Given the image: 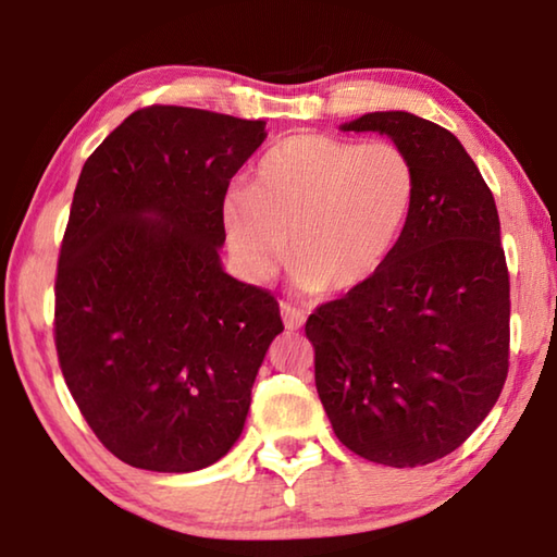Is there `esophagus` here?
<instances>
[{"label": "esophagus", "instance_id": "esophagus-1", "mask_svg": "<svg viewBox=\"0 0 557 557\" xmlns=\"http://www.w3.org/2000/svg\"><path fill=\"white\" fill-rule=\"evenodd\" d=\"M280 314H282V322H285L289 332H295V329L305 324V319H307L305 312H299V309L287 305V301H280Z\"/></svg>", "mask_w": 557, "mask_h": 557}]
</instances>
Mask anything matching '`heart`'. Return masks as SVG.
Here are the masks:
<instances>
[{
  "label": "heart",
  "instance_id": "1",
  "mask_svg": "<svg viewBox=\"0 0 557 557\" xmlns=\"http://www.w3.org/2000/svg\"><path fill=\"white\" fill-rule=\"evenodd\" d=\"M414 191L412 159L391 139L299 132L262 154L250 188L225 191V245L248 282H268L287 256L299 289L346 295L393 256Z\"/></svg>",
  "mask_w": 557,
  "mask_h": 557
}]
</instances>
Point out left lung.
Wrapping results in <instances>:
<instances>
[{"instance_id": "1", "label": "left lung", "mask_w": 557, "mask_h": 557, "mask_svg": "<svg viewBox=\"0 0 557 557\" xmlns=\"http://www.w3.org/2000/svg\"><path fill=\"white\" fill-rule=\"evenodd\" d=\"M342 129L388 135L418 191L379 275L309 314L317 393L358 457L430 465L482 425L506 383L511 282L494 194L435 122L395 110Z\"/></svg>"}]
</instances>
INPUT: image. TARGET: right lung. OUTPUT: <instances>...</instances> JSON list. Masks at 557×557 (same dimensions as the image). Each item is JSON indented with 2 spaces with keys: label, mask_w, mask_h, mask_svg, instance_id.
<instances>
[{
  "label": "right lung",
  "mask_w": 557,
  "mask_h": 557,
  "mask_svg": "<svg viewBox=\"0 0 557 557\" xmlns=\"http://www.w3.org/2000/svg\"><path fill=\"white\" fill-rule=\"evenodd\" d=\"M265 122L149 106L88 157L55 270L53 342L75 405L129 467L196 471L240 437L282 329L223 272L221 203Z\"/></svg>",
  "instance_id": "obj_1"
}]
</instances>
